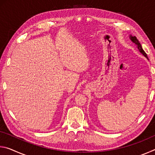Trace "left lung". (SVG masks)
I'll return each mask as SVG.
<instances>
[{
  "label": "left lung",
  "mask_w": 155,
  "mask_h": 155,
  "mask_svg": "<svg viewBox=\"0 0 155 155\" xmlns=\"http://www.w3.org/2000/svg\"><path fill=\"white\" fill-rule=\"evenodd\" d=\"M130 40H131V41H133V43H135L136 45H137V48L139 49V51H140V52H141V53H142L144 56H145L147 59H148V56H147V54H146V53L145 52V51H143V48H142V47H141V44L140 43V41H139V40H137V38H136L135 36H130Z\"/></svg>",
  "instance_id": "1"
}]
</instances>
